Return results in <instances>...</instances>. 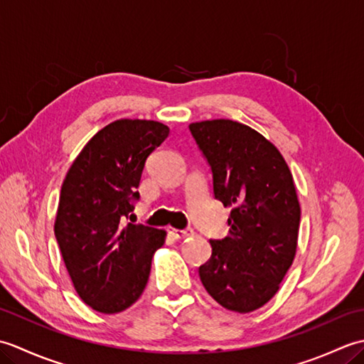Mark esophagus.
<instances>
[{"label":"esophagus","mask_w":364,"mask_h":364,"mask_svg":"<svg viewBox=\"0 0 364 364\" xmlns=\"http://www.w3.org/2000/svg\"><path fill=\"white\" fill-rule=\"evenodd\" d=\"M168 235L175 237V239H186V237H191L194 236V230L192 228H186V230H178V228H168Z\"/></svg>","instance_id":"34e87169"}]
</instances>
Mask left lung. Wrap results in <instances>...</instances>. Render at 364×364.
I'll list each match as a JSON object with an SVG mask.
<instances>
[{
    "instance_id": "8db88e82",
    "label": "left lung",
    "mask_w": 364,
    "mask_h": 364,
    "mask_svg": "<svg viewBox=\"0 0 364 364\" xmlns=\"http://www.w3.org/2000/svg\"><path fill=\"white\" fill-rule=\"evenodd\" d=\"M213 170L214 197L230 208V235L210 241L198 275L219 305L258 310L280 289L297 252L300 205L283 154L258 131L228 119L191 123Z\"/></svg>"
}]
</instances>
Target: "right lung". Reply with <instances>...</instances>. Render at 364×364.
<instances>
[{
    "mask_svg": "<svg viewBox=\"0 0 364 364\" xmlns=\"http://www.w3.org/2000/svg\"><path fill=\"white\" fill-rule=\"evenodd\" d=\"M161 122L120 119L84 145L60 188L54 220L73 288L92 310L115 314L142 296L166 230L122 227L139 198L145 159L166 141Z\"/></svg>",
    "mask_w": 364,
    "mask_h": 364,
    "instance_id": "add662e5",
    "label": "right lung"
}]
</instances>
